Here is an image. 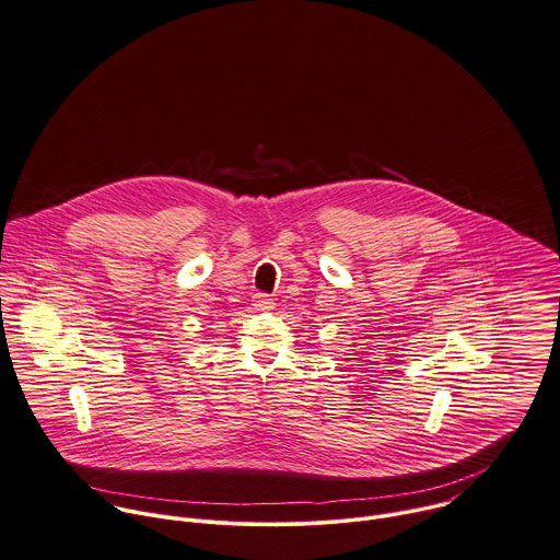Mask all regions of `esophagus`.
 <instances>
[{
    "mask_svg": "<svg viewBox=\"0 0 560 560\" xmlns=\"http://www.w3.org/2000/svg\"><path fill=\"white\" fill-rule=\"evenodd\" d=\"M275 299H270L268 294H255L253 296V307L257 310V312H270V310H275Z\"/></svg>",
    "mask_w": 560,
    "mask_h": 560,
    "instance_id": "34e87169",
    "label": "esophagus"
}]
</instances>
